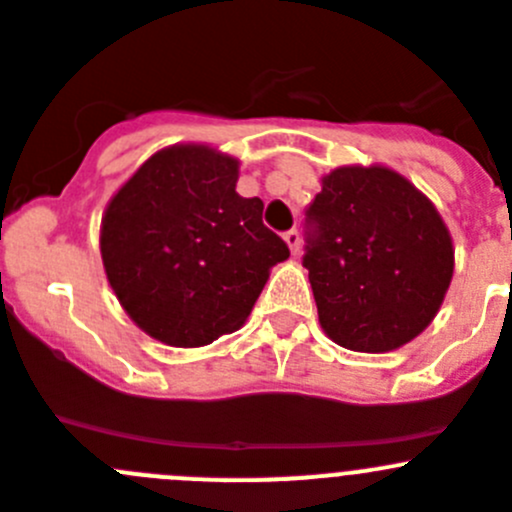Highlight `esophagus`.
<instances>
[{"mask_svg": "<svg viewBox=\"0 0 512 512\" xmlns=\"http://www.w3.org/2000/svg\"><path fill=\"white\" fill-rule=\"evenodd\" d=\"M284 241H287V246H289V251H292V256H299V241H302V238H299V233L294 231H287L284 233Z\"/></svg>", "mask_w": 512, "mask_h": 512, "instance_id": "1", "label": "esophagus"}]
</instances>
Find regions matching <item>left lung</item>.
I'll return each instance as SVG.
<instances>
[{"label": "left lung", "mask_w": 512, "mask_h": 512, "mask_svg": "<svg viewBox=\"0 0 512 512\" xmlns=\"http://www.w3.org/2000/svg\"><path fill=\"white\" fill-rule=\"evenodd\" d=\"M304 253L325 335L355 353H391L437 317L454 274L447 223L424 192L383 164L322 177Z\"/></svg>", "instance_id": "obj_1"}]
</instances>
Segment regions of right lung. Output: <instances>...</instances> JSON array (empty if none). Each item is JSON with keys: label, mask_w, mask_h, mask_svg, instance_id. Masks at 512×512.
Segmentation results:
<instances>
[{"label": "right lung", "mask_w": 512, "mask_h": 512, "mask_svg": "<svg viewBox=\"0 0 512 512\" xmlns=\"http://www.w3.org/2000/svg\"><path fill=\"white\" fill-rule=\"evenodd\" d=\"M238 162L208 144L154 152L109 200L101 261L139 330L203 348L246 325L287 243L261 223L264 203L236 192Z\"/></svg>", "instance_id": "1"}]
</instances>
